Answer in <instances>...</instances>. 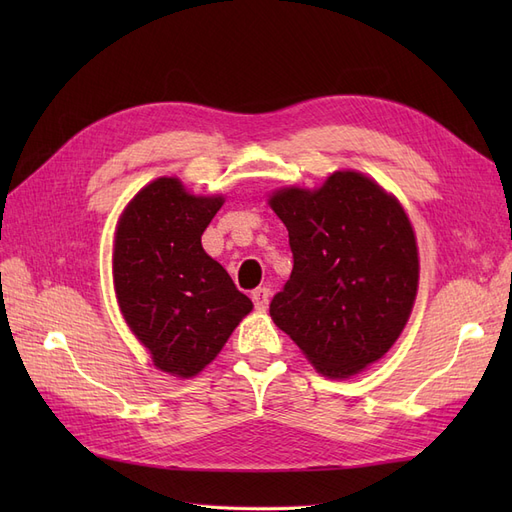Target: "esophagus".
I'll return each instance as SVG.
<instances>
[{"label": "esophagus", "instance_id": "34e87169", "mask_svg": "<svg viewBox=\"0 0 512 512\" xmlns=\"http://www.w3.org/2000/svg\"><path fill=\"white\" fill-rule=\"evenodd\" d=\"M269 299H271V290H269L267 286L256 288V290L252 292V301H254L256 309H260V312H265L267 305H269Z\"/></svg>", "mask_w": 512, "mask_h": 512}]
</instances>
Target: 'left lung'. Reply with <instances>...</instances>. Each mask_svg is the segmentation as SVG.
I'll return each instance as SVG.
<instances>
[{"instance_id": "left-lung-1", "label": "left lung", "mask_w": 512, "mask_h": 512, "mask_svg": "<svg viewBox=\"0 0 512 512\" xmlns=\"http://www.w3.org/2000/svg\"><path fill=\"white\" fill-rule=\"evenodd\" d=\"M269 205L288 228L294 267L269 314L318 374L350 378L404 331L418 288V247L399 200L363 173L320 188H280Z\"/></svg>"}]
</instances>
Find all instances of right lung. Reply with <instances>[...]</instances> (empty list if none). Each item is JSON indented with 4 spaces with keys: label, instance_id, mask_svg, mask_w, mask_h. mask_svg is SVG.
Returning <instances> with one entry per match:
<instances>
[{
    "label": "right lung",
    "instance_id": "obj_1",
    "mask_svg": "<svg viewBox=\"0 0 512 512\" xmlns=\"http://www.w3.org/2000/svg\"><path fill=\"white\" fill-rule=\"evenodd\" d=\"M224 196H196L177 177H158L119 215L113 284L123 320L164 374H200L252 301L205 250L200 237Z\"/></svg>",
    "mask_w": 512,
    "mask_h": 512
}]
</instances>
